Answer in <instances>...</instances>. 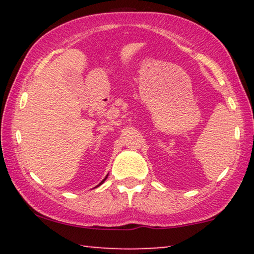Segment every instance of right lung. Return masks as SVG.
<instances>
[{"instance_id": "1", "label": "right lung", "mask_w": 254, "mask_h": 254, "mask_svg": "<svg viewBox=\"0 0 254 254\" xmlns=\"http://www.w3.org/2000/svg\"><path fill=\"white\" fill-rule=\"evenodd\" d=\"M107 176H109V175H106V177H105V178H104V179H103V180H102V182H101V183H100V184H98V185H97V186H96V187H98V186H101V185H102V184H103V183H104V182H105V180H106V178H107Z\"/></svg>"}]
</instances>
